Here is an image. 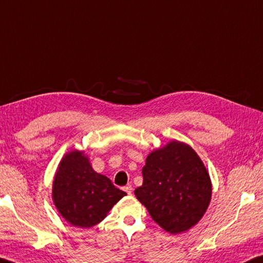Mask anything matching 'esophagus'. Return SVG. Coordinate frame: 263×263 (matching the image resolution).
I'll return each mask as SVG.
<instances>
[{
  "label": "esophagus",
  "instance_id": "esophagus-1",
  "mask_svg": "<svg viewBox=\"0 0 263 263\" xmlns=\"http://www.w3.org/2000/svg\"><path fill=\"white\" fill-rule=\"evenodd\" d=\"M124 191H125L127 194H131L132 193V186L131 185H126L125 187H124Z\"/></svg>",
  "mask_w": 263,
  "mask_h": 263
}]
</instances>
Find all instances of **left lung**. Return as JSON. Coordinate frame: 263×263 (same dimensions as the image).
Returning a JSON list of instances; mask_svg holds the SVG:
<instances>
[{"instance_id":"1","label":"left lung","mask_w":263,"mask_h":263,"mask_svg":"<svg viewBox=\"0 0 263 263\" xmlns=\"http://www.w3.org/2000/svg\"><path fill=\"white\" fill-rule=\"evenodd\" d=\"M142 176L136 197L166 232L190 230L207 212L212 180L197 152L185 142L171 140L151 152Z\"/></svg>"}]
</instances>
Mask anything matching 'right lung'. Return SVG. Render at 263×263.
Wrapping results in <instances>:
<instances>
[{"instance_id": "obj_1", "label": "right lung", "mask_w": 263, "mask_h": 263, "mask_svg": "<svg viewBox=\"0 0 263 263\" xmlns=\"http://www.w3.org/2000/svg\"><path fill=\"white\" fill-rule=\"evenodd\" d=\"M125 195L108 177L94 171L84 151L66 153L52 181L51 198L56 209L77 228L97 226Z\"/></svg>"}]
</instances>
